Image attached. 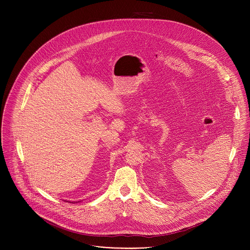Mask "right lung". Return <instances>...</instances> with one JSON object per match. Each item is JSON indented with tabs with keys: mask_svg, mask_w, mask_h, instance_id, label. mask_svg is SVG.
<instances>
[{
	"mask_svg": "<svg viewBox=\"0 0 250 250\" xmlns=\"http://www.w3.org/2000/svg\"><path fill=\"white\" fill-rule=\"evenodd\" d=\"M70 203H71V202H70Z\"/></svg>",
	"mask_w": 250,
	"mask_h": 250,
	"instance_id": "right-lung-1",
	"label": "right lung"
}]
</instances>
